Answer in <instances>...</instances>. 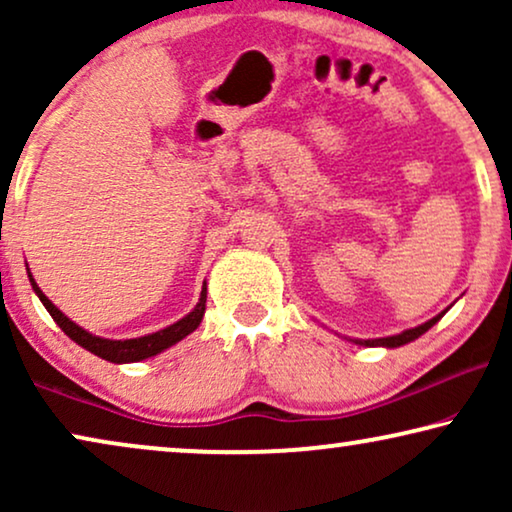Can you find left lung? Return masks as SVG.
Masks as SVG:
<instances>
[{"label":"left lung","instance_id":"left-lung-1","mask_svg":"<svg viewBox=\"0 0 512 512\" xmlns=\"http://www.w3.org/2000/svg\"><path fill=\"white\" fill-rule=\"evenodd\" d=\"M447 312V310H445ZM445 312H440L438 317H433L426 321L422 326H415V328H408V331L398 333V335H389V338H375V340H356V345H366V347H387V349H394V347H401V345H408V342L417 340L419 335H424L429 328L436 324V321L443 317Z\"/></svg>","mask_w":512,"mask_h":512}]
</instances>
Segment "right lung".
Here are the masks:
<instances>
[{
  "label": "right lung",
  "instance_id": "right-lung-1",
  "mask_svg": "<svg viewBox=\"0 0 512 512\" xmlns=\"http://www.w3.org/2000/svg\"><path fill=\"white\" fill-rule=\"evenodd\" d=\"M30 284L34 293H37L41 303L51 314L55 324H58L62 331H65L69 338H72L76 345H81L83 349H88L90 354L100 356L104 361H111V363H135V361H144L149 359V356H156L163 352V349L177 345L179 340H184L188 333H193L195 328L200 326L202 321V314H205V303H207V286L202 289L200 293V300L198 305L193 307V312H188L184 319H179L177 324L163 328V331L158 333H151V335H142V338H130V340H107V338H97V335L83 331L79 324H74L72 319L65 317L58 307H55L51 300L44 296V291L39 289L37 282H34V277L30 275Z\"/></svg>",
  "mask_w": 512,
  "mask_h": 512
}]
</instances>
